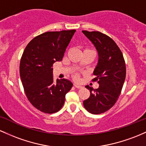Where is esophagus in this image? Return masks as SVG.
Listing matches in <instances>:
<instances>
[{
	"mask_svg": "<svg viewBox=\"0 0 146 146\" xmlns=\"http://www.w3.org/2000/svg\"><path fill=\"white\" fill-rule=\"evenodd\" d=\"M74 86L75 88H78V89H79V88H82V86H81V85H78V84H74Z\"/></svg>",
	"mask_w": 146,
	"mask_h": 146,
	"instance_id": "obj_1",
	"label": "esophagus"
}]
</instances>
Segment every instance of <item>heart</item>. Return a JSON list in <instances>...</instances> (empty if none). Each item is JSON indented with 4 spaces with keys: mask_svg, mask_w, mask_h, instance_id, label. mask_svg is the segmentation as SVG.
<instances>
[{
    "mask_svg": "<svg viewBox=\"0 0 146 146\" xmlns=\"http://www.w3.org/2000/svg\"><path fill=\"white\" fill-rule=\"evenodd\" d=\"M73 78H74V79L78 81V80L79 79V76H78V74L77 73H75L73 75Z\"/></svg>",
    "mask_w": 146,
    "mask_h": 146,
    "instance_id": "obj_1",
    "label": "heart"
}]
</instances>
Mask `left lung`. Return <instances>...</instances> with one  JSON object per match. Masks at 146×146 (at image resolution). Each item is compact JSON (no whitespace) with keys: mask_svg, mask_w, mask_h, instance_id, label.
Segmentation results:
<instances>
[{"mask_svg":"<svg viewBox=\"0 0 146 146\" xmlns=\"http://www.w3.org/2000/svg\"><path fill=\"white\" fill-rule=\"evenodd\" d=\"M94 45L99 54L98 64L93 74L97 89L86 86L90 96L83 101L84 108L93 114H102L115 104L125 79L126 68L123 56L116 42L100 32L82 31Z\"/></svg>","mask_w":146,"mask_h":146,"instance_id":"obj_1","label":"left lung"}]
</instances>
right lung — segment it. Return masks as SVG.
Listing matches in <instances>:
<instances>
[{"mask_svg": "<svg viewBox=\"0 0 146 146\" xmlns=\"http://www.w3.org/2000/svg\"><path fill=\"white\" fill-rule=\"evenodd\" d=\"M75 29L47 32L34 38L25 49L20 76L26 96L37 110L47 114L59 111L73 84L53 78L52 65L61 61Z\"/></svg>", "mask_w": 146, "mask_h": 146, "instance_id": "1", "label": "right lung"}]
</instances>
